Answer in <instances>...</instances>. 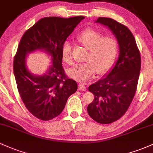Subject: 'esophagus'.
Masks as SVG:
<instances>
[{
	"instance_id": "1",
	"label": "esophagus",
	"mask_w": 153,
	"mask_h": 153,
	"mask_svg": "<svg viewBox=\"0 0 153 153\" xmlns=\"http://www.w3.org/2000/svg\"><path fill=\"white\" fill-rule=\"evenodd\" d=\"M78 89L83 91H85L86 89V87H85L84 84H83V83H80V84L78 85Z\"/></svg>"
}]
</instances>
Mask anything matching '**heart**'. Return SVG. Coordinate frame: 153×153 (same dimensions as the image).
Segmentation results:
<instances>
[{"instance_id":"b5f03b06","label":"heart","mask_w":153,"mask_h":153,"mask_svg":"<svg viewBox=\"0 0 153 153\" xmlns=\"http://www.w3.org/2000/svg\"><path fill=\"white\" fill-rule=\"evenodd\" d=\"M77 40L89 52L85 58L86 62L69 70L68 74L72 78L85 82L94 78L97 72L104 74L112 68L119 51L118 41L115 37L103 36L101 32L88 28L78 35ZM61 54L64 62L72 64V47L68 41L63 43Z\"/></svg>"}]
</instances>
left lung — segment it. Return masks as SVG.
I'll use <instances>...</instances> for the list:
<instances>
[{
  "label": "left lung",
  "instance_id": "8db88e82",
  "mask_svg": "<svg viewBox=\"0 0 153 153\" xmlns=\"http://www.w3.org/2000/svg\"><path fill=\"white\" fill-rule=\"evenodd\" d=\"M97 22L108 27L116 36L120 54L111 72L88 87L94 99L87 110L96 122L110 124L123 116L133 100L140 73L141 55L135 38L126 26L107 17H99Z\"/></svg>",
  "mask_w": 153,
  "mask_h": 153
}]
</instances>
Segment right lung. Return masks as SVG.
<instances>
[{
	"mask_svg": "<svg viewBox=\"0 0 153 153\" xmlns=\"http://www.w3.org/2000/svg\"><path fill=\"white\" fill-rule=\"evenodd\" d=\"M84 16L42 18L25 31L14 59V72L19 94L32 115L42 120L58 116L68 99L78 88L75 80L69 78L62 65L63 43ZM43 49L52 56L53 65L47 74L35 76L25 66L28 52Z\"/></svg>",
	"mask_w": 153,
	"mask_h": 153,
	"instance_id": "1",
	"label": "right lung"
}]
</instances>
